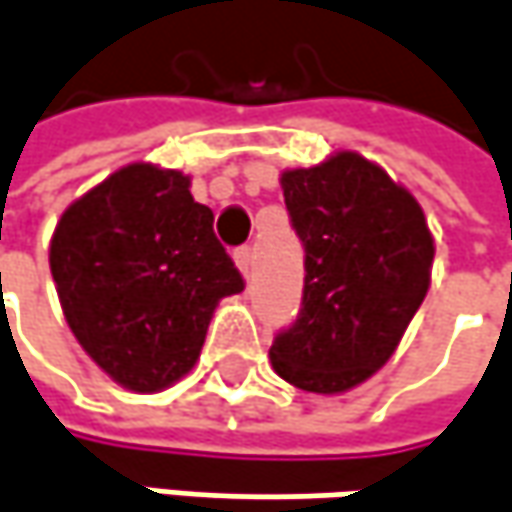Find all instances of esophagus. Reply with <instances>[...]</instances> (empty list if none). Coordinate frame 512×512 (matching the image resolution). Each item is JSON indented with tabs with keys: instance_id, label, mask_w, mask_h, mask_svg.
<instances>
[{
	"instance_id": "esophagus-1",
	"label": "esophagus",
	"mask_w": 512,
	"mask_h": 512,
	"mask_svg": "<svg viewBox=\"0 0 512 512\" xmlns=\"http://www.w3.org/2000/svg\"><path fill=\"white\" fill-rule=\"evenodd\" d=\"M233 259H236V268L242 270V276H250V270H253V250L247 244L233 253Z\"/></svg>"
}]
</instances>
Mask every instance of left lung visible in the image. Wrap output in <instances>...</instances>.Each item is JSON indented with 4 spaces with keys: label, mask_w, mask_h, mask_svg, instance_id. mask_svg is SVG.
<instances>
[{
    "label": "left lung",
    "mask_w": 512,
    "mask_h": 512,
    "mask_svg": "<svg viewBox=\"0 0 512 512\" xmlns=\"http://www.w3.org/2000/svg\"><path fill=\"white\" fill-rule=\"evenodd\" d=\"M305 250L302 308L270 345L276 374L340 395L380 369L429 291L432 233L412 192L357 152L282 172Z\"/></svg>",
    "instance_id": "8db88e82"
}]
</instances>
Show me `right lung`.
Instances as JSON below:
<instances>
[{
  "label": "right lung",
  "mask_w": 512,
  "mask_h": 512,
  "mask_svg": "<svg viewBox=\"0 0 512 512\" xmlns=\"http://www.w3.org/2000/svg\"><path fill=\"white\" fill-rule=\"evenodd\" d=\"M48 259L77 343L141 395L195 366L218 299L244 291L190 178L152 164L117 169L77 198Z\"/></svg>",
  "instance_id": "1"
}]
</instances>
